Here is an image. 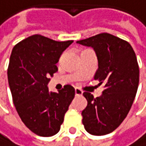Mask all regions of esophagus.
I'll list each match as a JSON object with an SVG mask.
<instances>
[{"instance_id": "1", "label": "esophagus", "mask_w": 146, "mask_h": 146, "mask_svg": "<svg viewBox=\"0 0 146 146\" xmlns=\"http://www.w3.org/2000/svg\"><path fill=\"white\" fill-rule=\"evenodd\" d=\"M82 91L76 88L75 89V96H82Z\"/></svg>"}]
</instances>
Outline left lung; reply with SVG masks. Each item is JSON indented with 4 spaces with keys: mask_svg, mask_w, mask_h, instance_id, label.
Here are the masks:
<instances>
[{
    "mask_svg": "<svg viewBox=\"0 0 146 146\" xmlns=\"http://www.w3.org/2000/svg\"><path fill=\"white\" fill-rule=\"evenodd\" d=\"M76 42L94 49L98 58L94 79L105 85L96 98L83 93L88 105L82 113V124L91 135H107L124 121L135 99L139 82L136 54L129 42L106 33Z\"/></svg>",
    "mask_w": 146,
    "mask_h": 146,
    "instance_id": "left-lung-1",
    "label": "left lung"
}]
</instances>
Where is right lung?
<instances>
[{
	"label": "right lung",
	"instance_id": "add662e5",
	"mask_svg": "<svg viewBox=\"0 0 146 146\" xmlns=\"http://www.w3.org/2000/svg\"><path fill=\"white\" fill-rule=\"evenodd\" d=\"M72 42L35 34L18 42L11 52L8 80L13 103L22 121L38 136L51 137L60 130L74 98L71 85L58 92L48 88L49 77L57 71L60 56Z\"/></svg>",
	"mask_w": 146,
	"mask_h": 146
}]
</instances>
